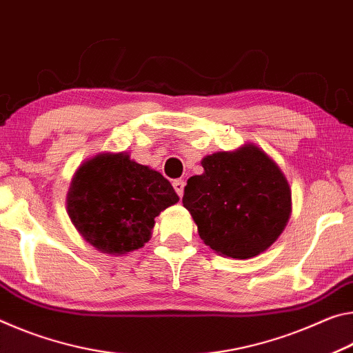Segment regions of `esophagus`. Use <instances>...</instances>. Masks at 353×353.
<instances>
[{
  "instance_id": "34e87169",
  "label": "esophagus",
  "mask_w": 353,
  "mask_h": 353,
  "mask_svg": "<svg viewBox=\"0 0 353 353\" xmlns=\"http://www.w3.org/2000/svg\"><path fill=\"white\" fill-rule=\"evenodd\" d=\"M173 184V189H175V192L183 197V192H184V181L183 180H175L172 183Z\"/></svg>"
}]
</instances>
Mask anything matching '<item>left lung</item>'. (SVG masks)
I'll return each mask as SVG.
<instances>
[{
	"label": "left lung",
	"instance_id": "1",
	"mask_svg": "<svg viewBox=\"0 0 353 353\" xmlns=\"http://www.w3.org/2000/svg\"><path fill=\"white\" fill-rule=\"evenodd\" d=\"M201 167L183 195L200 239L219 255L238 259L268 250L292 211L291 186L279 164L248 142L205 156Z\"/></svg>",
	"mask_w": 353,
	"mask_h": 353
}]
</instances>
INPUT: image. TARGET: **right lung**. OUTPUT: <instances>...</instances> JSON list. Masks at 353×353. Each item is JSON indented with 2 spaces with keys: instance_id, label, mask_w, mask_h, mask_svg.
<instances>
[{
  "instance_id": "1",
  "label": "right lung",
  "mask_w": 353,
  "mask_h": 353,
  "mask_svg": "<svg viewBox=\"0 0 353 353\" xmlns=\"http://www.w3.org/2000/svg\"><path fill=\"white\" fill-rule=\"evenodd\" d=\"M180 200L159 172L130 153H98L78 167L65 208L78 233L95 250L126 255L152 238L154 217Z\"/></svg>"
}]
</instances>
